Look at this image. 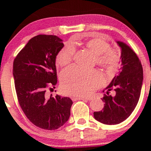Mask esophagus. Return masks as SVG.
Wrapping results in <instances>:
<instances>
[{
    "label": "esophagus",
    "instance_id": "esophagus-1",
    "mask_svg": "<svg viewBox=\"0 0 151 151\" xmlns=\"http://www.w3.org/2000/svg\"><path fill=\"white\" fill-rule=\"evenodd\" d=\"M91 98H87V97H79V96H73L71 97V100L75 101V100H91Z\"/></svg>",
    "mask_w": 151,
    "mask_h": 151
}]
</instances>
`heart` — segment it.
Listing matches in <instances>:
<instances>
[{"label": "heart", "instance_id": "obj_1", "mask_svg": "<svg viewBox=\"0 0 151 151\" xmlns=\"http://www.w3.org/2000/svg\"><path fill=\"white\" fill-rule=\"evenodd\" d=\"M82 43L94 56L95 63L110 71H113L120 63L118 51L111 48L110 45L100 37L88 39L81 42L73 41L67 43L57 53L55 62L61 67L69 65L75 54L74 46ZM61 84L64 91L72 96H88L102 84V76L96 70H83L77 67H71L65 70L61 74Z\"/></svg>", "mask_w": 151, "mask_h": 151}]
</instances>
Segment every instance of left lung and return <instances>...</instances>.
<instances>
[{"mask_svg": "<svg viewBox=\"0 0 151 151\" xmlns=\"http://www.w3.org/2000/svg\"><path fill=\"white\" fill-rule=\"evenodd\" d=\"M117 43L122 49L120 71L106 87V94L101 98L104 102V108L93 113L96 120L107 125L117 124L130 116L139 101L143 81V69L137 55L125 43ZM111 90L115 91L114 96L109 95Z\"/></svg>", "mask_w": 151, "mask_h": 151, "instance_id": "8db88e82", "label": "left lung"}]
</instances>
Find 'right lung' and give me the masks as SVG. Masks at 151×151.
Returning a JSON list of instances; mask_svg holds the SVG:
<instances>
[{
    "label": "right lung",
    "instance_id": "obj_1",
    "mask_svg": "<svg viewBox=\"0 0 151 151\" xmlns=\"http://www.w3.org/2000/svg\"><path fill=\"white\" fill-rule=\"evenodd\" d=\"M53 35H38L29 40L13 63L18 101L31 122L55 130L67 122L73 102L67 97L47 96L57 83L55 58L64 44Z\"/></svg>",
    "mask_w": 151,
    "mask_h": 151
}]
</instances>
